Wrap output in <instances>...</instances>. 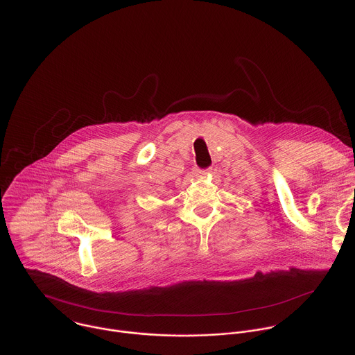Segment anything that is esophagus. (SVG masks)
Here are the masks:
<instances>
[{"mask_svg": "<svg viewBox=\"0 0 355 355\" xmlns=\"http://www.w3.org/2000/svg\"><path fill=\"white\" fill-rule=\"evenodd\" d=\"M210 172V169H194V175L197 176V178H203V176H206L207 173Z\"/></svg>", "mask_w": 355, "mask_h": 355, "instance_id": "obj_1", "label": "esophagus"}]
</instances>
